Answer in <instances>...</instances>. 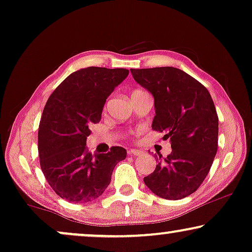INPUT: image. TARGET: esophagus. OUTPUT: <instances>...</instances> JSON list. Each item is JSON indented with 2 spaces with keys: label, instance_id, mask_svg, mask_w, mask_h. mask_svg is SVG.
Listing matches in <instances>:
<instances>
[{
  "label": "esophagus",
  "instance_id": "obj_1",
  "mask_svg": "<svg viewBox=\"0 0 252 252\" xmlns=\"http://www.w3.org/2000/svg\"><path fill=\"white\" fill-rule=\"evenodd\" d=\"M143 152L139 150H129L127 151V154L131 155V157H136V155H140Z\"/></svg>",
  "mask_w": 252,
  "mask_h": 252
}]
</instances>
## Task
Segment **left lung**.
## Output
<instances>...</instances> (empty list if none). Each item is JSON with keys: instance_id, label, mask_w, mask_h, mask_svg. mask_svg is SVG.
Returning <instances> with one entry per match:
<instances>
[{"instance_id": "obj_1", "label": "left lung", "mask_w": 252, "mask_h": 252, "mask_svg": "<svg viewBox=\"0 0 252 252\" xmlns=\"http://www.w3.org/2000/svg\"><path fill=\"white\" fill-rule=\"evenodd\" d=\"M134 81L153 94L152 129L164 132L172 152L158 154L144 182L155 195L180 200L201 186L218 150V115L203 84L175 67L130 69Z\"/></svg>"}]
</instances>
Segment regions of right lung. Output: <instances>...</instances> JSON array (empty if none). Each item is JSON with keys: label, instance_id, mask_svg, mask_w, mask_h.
Returning a JSON list of instances; mask_svg holds the SVG:
<instances>
[{"label": "right lung", "instance_id": "1", "mask_svg": "<svg viewBox=\"0 0 252 252\" xmlns=\"http://www.w3.org/2000/svg\"><path fill=\"white\" fill-rule=\"evenodd\" d=\"M127 74L126 68L87 67L67 76L49 97L38 126V157L45 179L63 200H95L126 158L120 146L92 155L86 141L90 126L100 121L106 99Z\"/></svg>", "mask_w": 252, "mask_h": 252}]
</instances>
